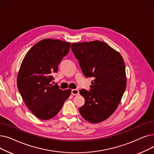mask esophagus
<instances>
[{
	"label": "esophagus",
	"instance_id": "esophagus-1",
	"mask_svg": "<svg viewBox=\"0 0 154 154\" xmlns=\"http://www.w3.org/2000/svg\"><path fill=\"white\" fill-rule=\"evenodd\" d=\"M72 94L73 95H77L79 94V91L77 89H72Z\"/></svg>",
	"mask_w": 154,
	"mask_h": 154
}]
</instances>
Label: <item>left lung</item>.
<instances>
[{
	"label": "left lung",
	"instance_id": "1",
	"mask_svg": "<svg viewBox=\"0 0 154 154\" xmlns=\"http://www.w3.org/2000/svg\"><path fill=\"white\" fill-rule=\"evenodd\" d=\"M71 48L84 75L94 77L90 91H80L85 99L80 114L91 123L101 122L114 112L125 92L124 59L119 52L99 40L72 44Z\"/></svg>",
	"mask_w": 154,
	"mask_h": 154
}]
</instances>
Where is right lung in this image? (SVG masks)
Returning <instances> with one entry per match:
<instances>
[{
	"label": "right lung",
	"instance_id": "add662e5",
	"mask_svg": "<svg viewBox=\"0 0 154 154\" xmlns=\"http://www.w3.org/2000/svg\"><path fill=\"white\" fill-rule=\"evenodd\" d=\"M70 48L69 42L45 38L32 47L22 60L17 75L18 89L27 108L40 119L55 116L71 94L70 89L62 91L57 84H51Z\"/></svg>",
	"mask_w": 154,
	"mask_h": 154
}]
</instances>
